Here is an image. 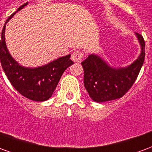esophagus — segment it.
<instances>
[{"mask_svg":"<svg viewBox=\"0 0 152 152\" xmlns=\"http://www.w3.org/2000/svg\"><path fill=\"white\" fill-rule=\"evenodd\" d=\"M84 53L81 51H74L72 54V60L75 63H80L82 61Z\"/></svg>","mask_w":152,"mask_h":152,"instance_id":"1","label":"esophagus"}]
</instances>
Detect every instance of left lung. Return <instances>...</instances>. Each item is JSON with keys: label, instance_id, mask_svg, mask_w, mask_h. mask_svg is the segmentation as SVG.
Instances as JSON below:
<instances>
[{"label": "left lung", "instance_id": "1", "mask_svg": "<svg viewBox=\"0 0 152 152\" xmlns=\"http://www.w3.org/2000/svg\"><path fill=\"white\" fill-rule=\"evenodd\" d=\"M135 34L142 50L138 58L129 66L114 68L94 53L81 63L84 68V86L94 102H107L120 99L135 82L145 58L143 37L138 33Z\"/></svg>", "mask_w": 152, "mask_h": 152}]
</instances>
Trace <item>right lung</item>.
<instances>
[{
  "mask_svg": "<svg viewBox=\"0 0 152 152\" xmlns=\"http://www.w3.org/2000/svg\"><path fill=\"white\" fill-rule=\"evenodd\" d=\"M27 5L28 2L22 5L5 21L0 43V60L10 82L19 94L36 102H43L52 96L64 71L74 63L70 59L71 54H68L53 60L46 65L30 68L20 66L12 58L5 44V24L15 14Z\"/></svg>",
  "mask_w": 152,
  "mask_h": 152,
  "instance_id": "1",
  "label": "right lung"
}]
</instances>
